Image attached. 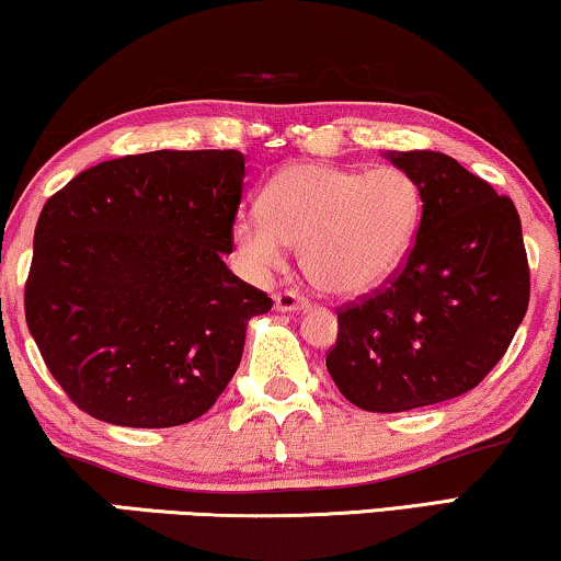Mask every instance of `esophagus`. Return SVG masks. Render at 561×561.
<instances>
[{"label":"esophagus","mask_w":561,"mask_h":561,"mask_svg":"<svg viewBox=\"0 0 561 561\" xmlns=\"http://www.w3.org/2000/svg\"><path fill=\"white\" fill-rule=\"evenodd\" d=\"M274 307L279 312H299L307 310V299L297 291H279V295H274Z\"/></svg>","instance_id":"esophagus-1"}]
</instances>
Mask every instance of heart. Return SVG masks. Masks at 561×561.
<instances>
[{"instance_id": "heart-1", "label": "heart", "mask_w": 561, "mask_h": 561, "mask_svg": "<svg viewBox=\"0 0 561 561\" xmlns=\"http://www.w3.org/2000/svg\"><path fill=\"white\" fill-rule=\"evenodd\" d=\"M262 208L233 218V243L249 272L279 270L289 247L314 287L358 297L399 270L416 226L422 195L409 172L383 164L368 172L297 162L262 193Z\"/></svg>"}]
</instances>
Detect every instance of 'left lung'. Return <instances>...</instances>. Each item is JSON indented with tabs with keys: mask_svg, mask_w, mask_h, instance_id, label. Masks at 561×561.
<instances>
[{
	"mask_svg": "<svg viewBox=\"0 0 561 561\" xmlns=\"http://www.w3.org/2000/svg\"><path fill=\"white\" fill-rule=\"evenodd\" d=\"M422 195L414 247L397 277L337 312L325 366L366 412H409L476 389L528 307L516 205L442 152H386Z\"/></svg>",
	"mask_w": 561,
	"mask_h": 561,
	"instance_id": "1",
	"label": "left lung"
}]
</instances>
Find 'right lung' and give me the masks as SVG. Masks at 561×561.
Returning a JSON list of instances; mask_svg holds the SVG:
<instances>
[{
	"label": "right lung",
	"mask_w": 561,
	"mask_h": 561,
	"mask_svg": "<svg viewBox=\"0 0 561 561\" xmlns=\"http://www.w3.org/2000/svg\"><path fill=\"white\" fill-rule=\"evenodd\" d=\"M236 149H157L83 170L45 203L25 318L70 401L119 427H178L216 404L272 299L228 270Z\"/></svg>",
	"instance_id": "1"
}]
</instances>
